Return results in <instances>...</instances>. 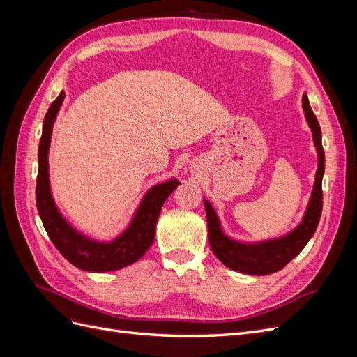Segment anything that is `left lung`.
Instances as JSON below:
<instances>
[{
    "label": "left lung",
    "instance_id": "8db88e82",
    "mask_svg": "<svg viewBox=\"0 0 357 357\" xmlns=\"http://www.w3.org/2000/svg\"><path fill=\"white\" fill-rule=\"evenodd\" d=\"M302 109H304L307 122L312 131V139H314L319 155V167L308 208L305 211L304 219H302L296 229L274 240H266L253 244L238 243L228 238L222 232L218 214H215L208 201H204L205 213H207L208 241L211 250L223 265L234 269V271L252 275H266L277 273L301 253L302 248L307 245V243L317 229L323 207L321 178L323 172H325V152H323L321 146L320 125L317 122L316 114L311 110L307 93L302 96Z\"/></svg>",
    "mask_w": 357,
    "mask_h": 357
}]
</instances>
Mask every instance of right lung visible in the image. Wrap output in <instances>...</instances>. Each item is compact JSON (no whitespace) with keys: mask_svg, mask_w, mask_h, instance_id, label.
<instances>
[{"mask_svg":"<svg viewBox=\"0 0 357 357\" xmlns=\"http://www.w3.org/2000/svg\"><path fill=\"white\" fill-rule=\"evenodd\" d=\"M63 96H66V93L61 92L58 98L52 102L45 116V122H43V134L38 146V176L36 188L38 214L49 238L70 264L89 273L116 271V269L137 262L149 250V247L152 245L155 240L156 222L162 205H164L165 199L180 183L176 178H172L150 189L137 208L131 225L110 243L91 240L88 236L75 231L58 211L49 183L47 155L52 126L59 112V107L62 105Z\"/></svg>","mask_w":357,"mask_h":357,"instance_id":"add662e5","label":"right lung"}]
</instances>
